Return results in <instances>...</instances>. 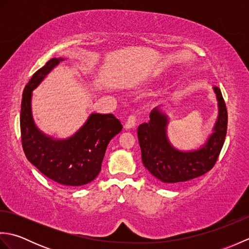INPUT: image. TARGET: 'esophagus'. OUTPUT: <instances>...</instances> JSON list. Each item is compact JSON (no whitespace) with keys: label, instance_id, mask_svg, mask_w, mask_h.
<instances>
[{"label":"esophagus","instance_id":"34e87169","mask_svg":"<svg viewBox=\"0 0 249 249\" xmlns=\"http://www.w3.org/2000/svg\"><path fill=\"white\" fill-rule=\"evenodd\" d=\"M135 125H136V116L135 115H129L128 119L126 120V122H125V128L130 129V128L135 127Z\"/></svg>","mask_w":249,"mask_h":249}]
</instances>
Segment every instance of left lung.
I'll return each mask as SVG.
<instances>
[{
    "mask_svg": "<svg viewBox=\"0 0 249 249\" xmlns=\"http://www.w3.org/2000/svg\"><path fill=\"white\" fill-rule=\"evenodd\" d=\"M218 115L204 143L194 150H179L168 137L169 115L162 106L150 113L149 123L138 127L141 158L144 167L158 182L166 186H177L203 176L213 168L224 145L228 114L220 89L214 87Z\"/></svg>",
    "mask_w": 249,
    "mask_h": 249,
    "instance_id": "obj_1",
    "label": "left lung"
}]
</instances>
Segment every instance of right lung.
Segmentation results:
<instances>
[{
  "label": "right lung",
  "mask_w": 249,
  "mask_h": 249,
  "mask_svg": "<svg viewBox=\"0 0 249 249\" xmlns=\"http://www.w3.org/2000/svg\"><path fill=\"white\" fill-rule=\"evenodd\" d=\"M64 61L53 57L37 71L22 94L20 113L21 139L28 160L52 181L76 187L91 183L96 178L110 140L123 128L113 114L91 113L80 128L66 139L41 131L32 112L33 91L54 67Z\"/></svg>",
  "instance_id": "obj_1"
}]
</instances>
